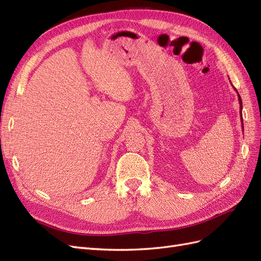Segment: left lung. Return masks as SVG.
<instances>
[{"label": "left lung", "mask_w": 261, "mask_h": 261, "mask_svg": "<svg viewBox=\"0 0 261 261\" xmlns=\"http://www.w3.org/2000/svg\"><path fill=\"white\" fill-rule=\"evenodd\" d=\"M234 90L236 91V93H238V97H239V101H240V115H241V121H242V128L244 129V125H243V115H242V109H243V103H242V99H241V96H240V93L238 92V90H236L235 88H234Z\"/></svg>", "instance_id": "1"}]
</instances>
